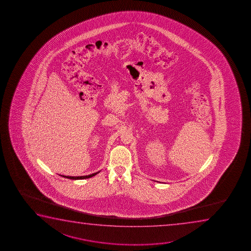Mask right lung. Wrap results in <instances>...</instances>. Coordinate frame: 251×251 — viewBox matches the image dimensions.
<instances>
[{
  "mask_svg": "<svg viewBox=\"0 0 251 251\" xmlns=\"http://www.w3.org/2000/svg\"><path fill=\"white\" fill-rule=\"evenodd\" d=\"M100 172H95V173L91 174V175L80 176H63V177H66V178L72 179V180H79V179L90 178V177H92V176H94L97 175V174H98V173H100Z\"/></svg>",
  "mask_w": 251,
  "mask_h": 251,
  "instance_id": "right-lung-1",
  "label": "right lung"
}]
</instances>
